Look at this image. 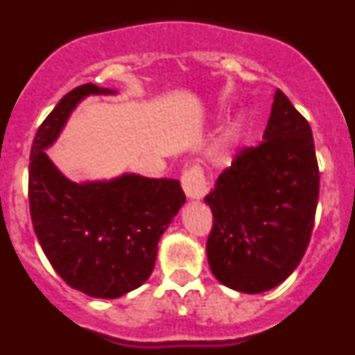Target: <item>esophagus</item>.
I'll return each instance as SVG.
<instances>
[{
    "mask_svg": "<svg viewBox=\"0 0 355 355\" xmlns=\"http://www.w3.org/2000/svg\"><path fill=\"white\" fill-rule=\"evenodd\" d=\"M181 184L190 200H200L208 193V187H206L205 175L200 172L199 167H190L183 172L181 175Z\"/></svg>",
    "mask_w": 355,
    "mask_h": 355,
    "instance_id": "esophagus-1",
    "label": "esophagus"
}]
</instances>
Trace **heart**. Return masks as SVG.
I'll return each mask as SVG.
<instances>
[{"instance_id":"obj_1","label":"heart","mask_w":355,"mask_h":355,"mask_svg":"<svg viewBox=\"0 0 355 355\" xmlns=\"http://www.w3.org/2000/svg\"><path fill=\"white\" fill-rule=\"evenodd\" d=\"M238 139H240L238 130H231L222 135L220 139L216 140L211 146V149H209V159L215 165H227L231 158H233V150L236 147Z\"/></svg>"}]
</instances>
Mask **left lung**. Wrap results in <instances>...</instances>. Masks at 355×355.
Listing matches in <instances>:
<instances>
[{
    "label": "left lung",
    "mask_w": 355,
    "mask_h": 355,
    "mask_svg": "<svg viewBox=\"0 0 355 355\" xmlns=\"http://www.w3.org/2000/svg\"><path fill=\"white\" fill-rule=\"evenodd\" d=\"M320 172L309 122L275 90L263 142L245 147L205 197L209 268L222 284L263 293L299 266L311 238Z\"/></svg>",
    "instance_id": "obj_1"
}]
</instances>
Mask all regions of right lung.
I'll use <instances>...</instances> for the list:
<instances>
[{"label": "right lung", "mask_w": 355, "mask_h": 355, "mask_svg": "<svg viewBox=\"0 0 355 355\" xmlns=\"http://www.w3.org/2000/svg\"><path fill=\"white\" fill-rule=\"evenodd\" d=\"M97 94L115 90L80 85L40 124L30 153L28 199L35 234L56 274L81 293L117 299L149 279L159 238L187 197L178 180L122 174L74 183L55 167L46 149L78 103Z\"/></svg>", "instance_id": "right-lung-1"}]
</instances>
